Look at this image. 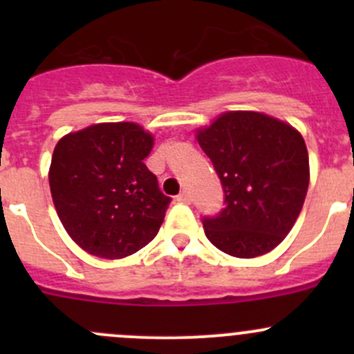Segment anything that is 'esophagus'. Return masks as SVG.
I'll list each match as a JSON object with an SVG mask.
<instances>
[{"instance_id": "obj_1", "label": "esophagus", "mask_w": 354, "mask_h": 354, "mask_svg": "<svg viewBox=\"0 0 354 354\" xmlns=\"http://www.w3.org/2000/svg\"><path fill=\"white\" fill-rule=\"evenodd\" d=\"M176 200L180 203H190L192 198H190V194H188V192H181V194L176 197Z\"/></svg>"}]
</instances>
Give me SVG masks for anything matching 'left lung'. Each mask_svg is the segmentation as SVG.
Instances as JSON below:
<instances>
[{
  "label": "left lung",
  "instance_id": "obj_1",
  "mask_svg": "<svg viewBox=\"0 0 354 354\" xmlns=\"http://www.w3.org/2000/svg\"><path fill=\"white\" fill-rule=\"evenodd\" d=\"M224 188L226 207L203 219L205 236L238 259L276 248L295 226L310 183L308 151L295 127L259 111H226L195 131Z\"/></svg>",
  "mask_w": 354,
  "mask_h": 354
}]
</instances>
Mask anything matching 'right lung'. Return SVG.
I'll use <instances>...</instances> for the list:
<instances>
[{"mask_svg":"<svg viewBox=\"0 0 354 354\" xmlns=\"http://www.w3.org/2000/svg\"><path fill=\"white\" fill-rule=\"evenodd\" d=\"M154 135L131 121L95 123L59 138L49 188L59 221L82 250L124 259L151 243L171 198L144 159Z\"/></svg>","mask_w":354,"mask_h":354,"instance_id":"obj_1","label":"right lung"}]
</instances>
